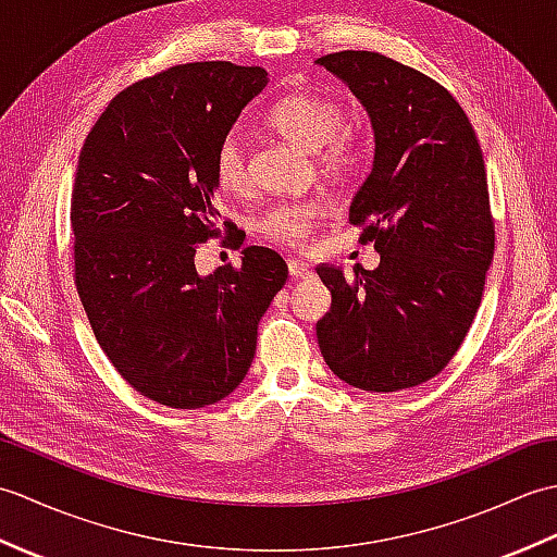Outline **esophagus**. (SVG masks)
Wrapping results in <instances>:
<instances>
[{"label":"esophagus","mask_w":557,"mask_h":557,"mask_svg":"<svg viewBox=\"0 0 557 557\" xmlns=\"http://www.w3.org/2000/svg\"><path fill=\"white\" fill-rule=\"evenodd\" d=\"M287 268H289V275L294 280H306V277H311V272H313L311 265L304 263V260H289Z\"/></svg>","instance_id":"34e87169"}]
</instances>
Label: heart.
Masks as SVG:
<instances>
[{"label": "heart", "instance_id": "heart-1", "mask_svg": "<svg viewBox=\"0 0 557 557\" xmlns=\"http://www.w3.org/2000/svg\"><path fill=\"white\" fill-rule=\"evenodd\" d=\"M272 132L289 144L313 152L315 168L325 180H349L369 160L371 140L361 126L345 122V108L315 90H294L280 98L265 114ZM212 174L227 194L242 191L248 182L244 140L236 134L222 136L212 156ZM327 218V208L315 200L280 203L258 220V232L277 246L301 248L313 239L318 224Z\"/></svg>", "mask_w": 557, "mask_h": 557}]
</instances>
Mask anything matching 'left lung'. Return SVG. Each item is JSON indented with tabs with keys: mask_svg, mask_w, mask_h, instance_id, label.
<instances>
[{
	"mask_svg": "<svg viewBox=\"0 0 557 557\" xmlns=\"http://www.w3.org/2000/svg\"><path fill=\"white\" fill-rule=\"evenodd\" d=\"M347 83L375 132L373 170L351 200L381 265L315 272L333 294L315 335L342 381L397 393L441 373L465 342L495 251L488 180L469 116L431 76L381 52L318 59Z\"/></svg>",
	"mask_w": 557,
	"mask_h": 557,
	"instance_id": "8db88e82",
	"label": "left lung"
}]
</instances>
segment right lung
<instances>
[{
    "mask_svg": "<svg viewBox=\"0 0 557 557\" xmlns=\"http://www.w3.org/2000/svg\"><path fill=\"white\" fill-rule=\"evenodd\" d=\"M268 83L260 66L176 64L112 98L81 148L71 230L74 282L98 345L136 393L200 409L244 381L260 315L287 263L246 246L242 265L196 272L208 239L239 248L220 220L212 156Z\"/></svg>",
    "mask_w": 557,
    "mask_h": 557,
    "instance_id": "add662e5",
    "label": "right lung"
}]
</instances>
